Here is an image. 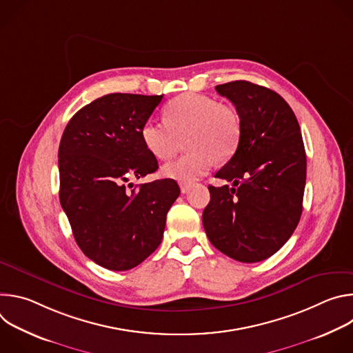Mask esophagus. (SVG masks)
Segmentation results:
<instances>
[{
    "label": "esophagus",
    "instance_id": "esophagus-1",
    "mask_svg": "<svg viewBox=\"0 0 353 353\" xmlns=\"http://www.w3.org/2000/svg\"><path fill=\"white\" fill-rule=\"evenodd\" d=\"M180 191H181L183 194H187V192L190 191V185L185 184V183H180Z\"/></svg>",
    "mask_w": 353,
    "mask_h": 353
}]
</instances>
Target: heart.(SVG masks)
<instances>
[{
	"mask_svg": "<svg viewBox=\"0 0 353 353\" xmlns=\"http://www.w3.org/2000/svg\"><path fill=\"white\" fill-rule=\"evenodd\" d=\"M240 135L237 113L198 93H184L173 99L166 106L165 120L149 119L141 128L143 145L161 161L174 157L185 138L190 152L162 170L163 176L181 183H191L205 174L216 159H229L237 149Z\"/></svg>",
	"mask_w": 353,
	"mask_h": 353,
	"instance_id": "heart-1",
	"label": "heart"
}]
</instances>
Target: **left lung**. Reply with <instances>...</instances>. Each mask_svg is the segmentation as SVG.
Wrapping results in <instances>:
<instances>
[{"instance_id": "1", "label": "left lung", "mask_w": 353, "mask_h": 353, "mask_svg": "<svg viewBox=\"0 0 353 353\" xmlns=\"http://www.w3.org/2000/svg\"><path fill=\"white\" fill-rule=\"evenodd\" d=\"M216 92L234 105L241 135L232 159L210 185L203 223L210 241L240 263H259L294 232L306 185V152L296 116L276 92L233 81Z\"/></svg>"}]
</instances>
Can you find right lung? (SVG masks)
<instances>
[{
	"label": "right lung",
	"instance_id": "obj_1",
	"mask_svg": "<svg viewBox=\"0 0 353 353\" xmlns=\"http://www.w3.org/2000/svg\"><path fill=\"white\" fill-rule=\"evenodd\" d=\"M162 97L102 96L77 112L61 137V207L82 253L112 271L131 270L154 253L180 194L172 179L127 188L130 179L158 170L141 128Z\"/></svg>",
	"mask_w": 353,
	"mask_h": 353
}]
</instances>
